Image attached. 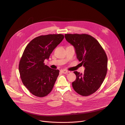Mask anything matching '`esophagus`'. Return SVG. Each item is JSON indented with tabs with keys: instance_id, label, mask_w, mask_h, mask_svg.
<instances>
[{
	"instance_id": "obj_1",
	"label": "esophagus",
	"mask_w": 125,
	"mask_h": 125,
	"mask_svg": "<svg viewBox=\"0 0 125 125\" xmlns=\"http://www.w3.org/2000/svg\"><path fill=\"white\" fill-rule=\"evenodd\" d=\"M61 72L64 74H66V73H69V71L66 70H62Z\"/></svg>"
}]
</instances>
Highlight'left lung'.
<instances>
[{
	"label": "left lung",
	"instance_id": "1",
	"mask_svg": "<svg viewBox=\"0 0 125 125\" xmlns=\"http://www.w3.org/2000/svg\"><path fill=\"white\" fill-rule=\"evenodd\" d=\"M66 40L73 46L76 58L85 69L83 73L74 71L76 78L72 85L83 96L93 94L100 88L107 71V57L96 39L86 34H66Z\"/></svg>",
	"mask_w": 125,
	"mask_h": 125
}]
</instances>
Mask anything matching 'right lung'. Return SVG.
<instances>
[{
    "mask_svg": "<svg viewBox=\"0 0 125 125\" xmlns=\"http://www.w3.org/2000/svg\"><path fill=\"white\" fill-rule=\"evenodd\" d=\"M63 35L49 34L35 37L26 46L19 63V70L24 86L37 97L48 95L52 90L59 70L44 65L64 38Z\"/></svg>",
    "mask_w": 125,
    "mask_h": 125,
    "instance_id": "1",
    "label": "right lung"
}]
</instances>
